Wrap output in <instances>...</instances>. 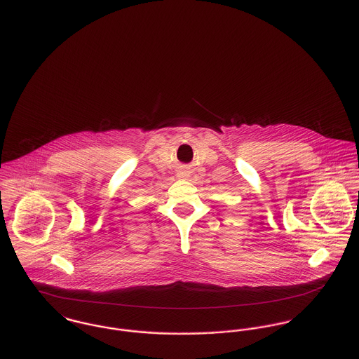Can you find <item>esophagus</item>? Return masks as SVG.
I'll return each mask as SVG.
<instances>
[{
	"mask_svg": "<svg viewBox=\"0 0 359 359\" xmlns=\"http://www.w3.org/2000/svg\"><path fill=\"white\" fill-rule=\"evenodd\" d=\"M186 176H187V173H184V172L177 173V177H179V179H186Z\"/></svg>",
	"mask_w": 359,
	"mask_h": 359,
	"instance_id": "esophagus-1",
	"label": "esophagus"
}]
</instances>
